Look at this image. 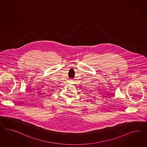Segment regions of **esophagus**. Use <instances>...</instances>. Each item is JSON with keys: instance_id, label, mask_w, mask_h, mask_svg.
<instances>
[{"instance_id": "esophagus-1", "label": "esophagus", "mask_w": 147, "mask_h": 147, "mask_svg": "<svg viewBox=\"0 0 147 147\" xmlns=\"http://www.w3.org/2000/svg\"><path fill=\"white\" fill-rule=\"evenodd\" d=\"M72 82H73V81H71V80H70V81H69V83H70V84H72Z\"/></svg>"}]
</instances>
